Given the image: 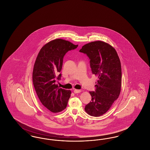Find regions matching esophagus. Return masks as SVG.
<instances>
[{
	"label": "esophagus",
	"instance_id": "34e87169",
	"mask_svg": "<svg viewBox=\"0 0 150 150\" xmlns=\"http://www.w3.org/2000/svg\"><path fill=\"white\" fill-rule=\"evenodd\" d=\"M81 92V90H78V89H74V93H79Z\"/></svg>",
	"mask_w": 150,
	"mask_h": 150
}]
</instances>
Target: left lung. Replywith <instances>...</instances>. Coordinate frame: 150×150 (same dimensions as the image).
<instances>
[{
  "label": "left lung",
  "instance_id": "1",
  "mask_svg": "<svg viewBox=\"0 0 150 150\" xmlns=\"http://www.w3.org/2000/svg\"><path fill=\"white\" fill-rule=\"evenodd\" d=\"M79 52L89 57L92 72L98 76L95 91L89 92L92 100L85 107L87 114L98 117L105 114L119 96L120 61L114 48L102 41L88 43Z\"/></svg>",
  "mask_w": 150,
  "mask_h": 150
}]
</instances>
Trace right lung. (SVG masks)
<instances>
[{"label":"right lung","mask_w":150,"mask_h":150,"mask_svg":"<svg viewBox=\"0 0 150 150\" xmlns=\"http://www.w3.org/2000/svg\"><path fill=\"white\" fill-rule=\"evenodd\" d=\"M78 45L57 39L44 45L36 59L33 72V81L37 96L42 104L51 112L56 113L64 110L71 96V91L59 88L56 80H60L59 73L66 53Z\"/></svg>","instance_id":"1"}]
</instances>
